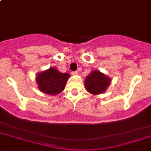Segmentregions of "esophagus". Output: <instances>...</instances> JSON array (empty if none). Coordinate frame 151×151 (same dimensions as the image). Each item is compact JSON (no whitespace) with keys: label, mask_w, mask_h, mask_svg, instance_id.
<instances>
[{"label":"esophagus","mask_w":151,"mask_h":151,"mask_svg":"<svg viewBox=\"0 0 151 151\" xmlns=\"http://www.w3.org/2000/svg\"><path fill=\"white\" fill-rule=\"evenodd\" d=\"M77 74H78V72H77V71H71V74H72V75H77Z\"/></svg>","instance_id":"esophagus-1"}]
</instances>
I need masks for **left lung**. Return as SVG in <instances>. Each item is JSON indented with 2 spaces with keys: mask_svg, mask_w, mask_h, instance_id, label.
Listing matches in <instances>:
<instances>
[{
  "mask_svg": "<svg viewBox=\"0 0 151 151\" xmlns=\"http://www.w3.org/2000/svg\"><path fill=\"white\" fill-rule=\"evenodd\" d=\"M111 78L99 71H91L85 80L86 91L92 94H100L106 91L111 83Z\"/></svg>",
  "mask_w": 151,
  "mask_h": 151,
  "instance_id": "left-lung-1",
  "label": "left lung"
}]
</instances>
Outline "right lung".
I'll use <instances>...</instances> for the list:
<instances>
[{"mask_svg":"<svg viewBox=\"0 0 151 151\" xmlns=\"http://www.w3.org/2000/svg\"><path fill=\"white\" fill-rule=\"evenodd\" d=\"M68 73H61L55 68L37 74L36 81L40 91L49 95H56L62 92L69 78Z\"/></svg>","mask_w":151,"mask_h":151,"instance_id":"right-lung-1","label":"right lung"}]
</instances>
